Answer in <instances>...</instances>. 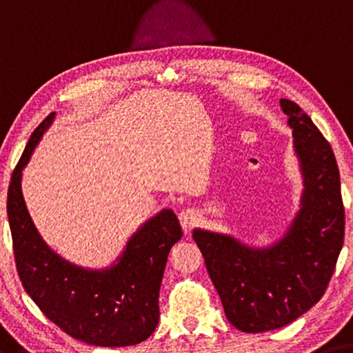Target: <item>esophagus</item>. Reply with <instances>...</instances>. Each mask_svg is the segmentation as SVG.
I'll return each instance as SVG.
<instances>
[{
    "mask_svg": "<svg viewBox=\"0 0 353 353\" xmlns=\"http://www.w3.org/2000/svg\"><path fill=\"white\" fill-rule=\"evenodd\" d=\"M196 220H198V215L194 209H190V207H187V209H182L181 212H179V221H181V226L185 229V232L194 225V221Z\"/></svg>",
    "mask_w": 353,
    "mask_h": 353,
    "instance_id": "1",
    "label": "esophagus"
}]
</instances>
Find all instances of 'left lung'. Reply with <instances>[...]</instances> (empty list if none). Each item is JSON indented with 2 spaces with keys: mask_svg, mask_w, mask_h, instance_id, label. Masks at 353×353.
Returning a JSON list of instances; mask_svg holds the SVG:
<instances>
[{
  "mask_svg": "<svg viewBox=\"0 0 353 353\" xmlns=\"http://www.w3.org/2000/svg\"><path fill=\"white\" fill-rule=\"evenodd\" d=\"M279 103L292 128L305 187L288 232L272 247L253 248L226 234L193 231L228 321L247 333L281 328L314 306L344 243V205L332 146L297 103L288 99Z\"/></svg>",
  "mask_w": 353,
  "mask_h": 353,
  "instance_id": "1",
  "label": "left lung"
}]
</instances>
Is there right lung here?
I'll return each mask as SVG.
<instances>
[{"instance_id": "add662e5", "label": "right lung", "mask_w": 353, "mask_h": 353, "mask_svg": "<svg viewBox=\"0 0 353 353\" xmlns=\"http://www.w3.org/2000/svg\"><path fill=\"white\" fill-rule=\"evenodd\" d=\"M54 119L50 113L28 141L10 177L8 216L19 276L34 303L72 338L100 347L148 339L159 323V294L168 254L182 237L174 212L163 209L133 234L102 270L70 264L43 242L21 193V171Z\"/></svg>"}]
</instances>
